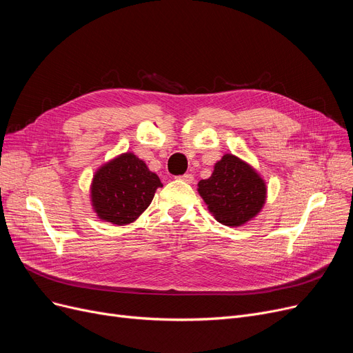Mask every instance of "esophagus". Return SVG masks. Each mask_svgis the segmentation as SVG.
<instances>
[{"instance_id":"1","label":"esophagus","mask_w":353,"mask_h":353,"mask_svg":"<svg viewBox=\"0 0 353 353\" xmlns=\"http://www.w3.org/2000/svg\"><path fill=\"white\" fill-rule=\"evenodd\" d=\"M181 181H185V182H192V179H194V176H192V174H183V175H181V176H178Z\"/></svg>"}]
</instances>
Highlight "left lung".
I'll list each match as a JSON object with an SVG mask.
<instances>
[{"instance_id": "left-lung-1", "label": "left lung", "mask_w": 353, "mask_h": 353, "mask_svg": "<svg viewBox=\"0 0 353 353\" xmlns=\"http://www.w3.org/2000/svg\"><path fill=\"white\" fill-rule=\"evenodd\" d=\"M198 192L218 223L239 227L253 218L265 201V185L259 174L234 155H224L208 179H201Z\"/></svg>"}]
</instances>
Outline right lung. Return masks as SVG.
<instances>
[{
	"label": "right lung",
	"instance_id": "right-lung-1",
	"mask_svg": "<svg viewBox=\"0 0 353 353\" xmlns=\"http://www.w3.org/2000/svg\"><path fill=\"white\" fill-rule=\"evenodd\" d=\"M162 187L143 161L123 154L100 168L92 183V203L99 218L116 225L129 224L152 203Z\"/></svg>",
	"mask_w": 353,
	"mask_h": 353
}]
</instances>
